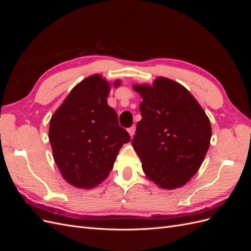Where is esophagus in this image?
<instances>
[{"label":"esophagus","mask_w":251,"mask_h":251,"mask_svg":"<svg viewBox=\"0 0 251 251\" xmlns=\"http://www.w3.org/2000/svg\"><path fill=\"white\" fill-rule=\"evenodd\" d=\"M135 131H136V127H135V126H131V127L128 128V130H127V132H128V134H130L131 137H133V136H134V134H135Z\"/></svg>","instance_id":"obj_1"}]
</instances>
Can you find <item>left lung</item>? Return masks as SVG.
Listing matches in <instances>:
<instances>
[{
  "mask_svg": "<svg viewBox=\"0 0 251 251\" xmlns=\"http://www.w3.org/2000/svg\"><path fill=\"white\" fill-rule=\"evenodd\" d=\"M133 90L142 98V119L132 146L144 175L162 189L185 185L209 149L208 116L191 92L171 78L159 76L151 85L136 83Z\"/></svg>",
  "mask_w": 251,
  "mask_h": 251,
  "instance_id": "obj_1",
  "label": "left lung"
}]
</instances>
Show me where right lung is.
I'll list each match as a JSON object with an SVG mask.
<instances>
[{
    "instance_id": "1",
    "label": "right lung",
    "mask_w": 251,
    "mask_h": 251,
    "mask_svg": "<svg viewBox=\"0 0 251 251\" xmlns=\"http://www.w3.org/2000/svg\"><path fill=\"white\" fill-rule=\"evenodd\" d=\"M120 83L100 74L90 75L71 90L50 119L53 159L62 177L74 187L92 189L100 184L120 148L130 141L107 100L111 87Z\"/></svg>"
}]
</instances>
